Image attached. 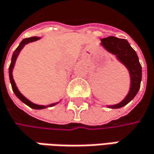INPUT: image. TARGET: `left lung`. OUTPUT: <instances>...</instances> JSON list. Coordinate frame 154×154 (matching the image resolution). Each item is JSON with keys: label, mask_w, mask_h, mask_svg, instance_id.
<instances>
[{"label": "left lung", "mask_w": 154, "mask_h": 154, "mask_svg": "<svg viewBox=\"0 0 154 154\" xmlns=\"http://www.w3.org/2000/svg\"><path fill=\"white\" fill-rule=\"evenodd\" d=\"M101 44L107 51L116 56L123 64L127 68L131 77V87L128 94L120 103L108 107L112 109L121 108L127 104L138 93L142 77V69L137 53L125 39H120L115 36H109L101 39Z\"/></svg>", "instance_id": "1"}]
</instances>
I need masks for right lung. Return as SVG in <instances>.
Instances as JSON below:
<instances>
[{
	"instance_id": "add662e5",
	"label": "right lung",
	"mask_w": 154,
	"mask_h": 154,
	"mask_svg": "<svg viewBox=\"0 0 154 154\" xmlns=\"http://www.w3.org/2000/svg\"><path fill=\"white\" fill-rule=\"evenodd\" d=\"M40 37H37V36H32V37H29V38H25L23 39V41L21 42V43L19 44V46L16 48V50H14V53H13V56H12V59H11V63L9 65V69H8V73H9V79H10V83H11V85H12V89H13V91L14 92L15 96L22 101L25 104L29 105V107H31L33 109H36V110H40V109H44V108H47V107H51V106H54L55 104H57V103H55V104H49V105H39V104H35L34 103L30 102L29 99H27L24 96L18 91L17 87L15 85V83H14V79H13V75H12V71H13V68L14 66V63H15V61H16V58L20 53V51L22 50L24 45H26L27 43L29 42H32L37 41L39 40Z\"/></svg>"
}]
</instances>
